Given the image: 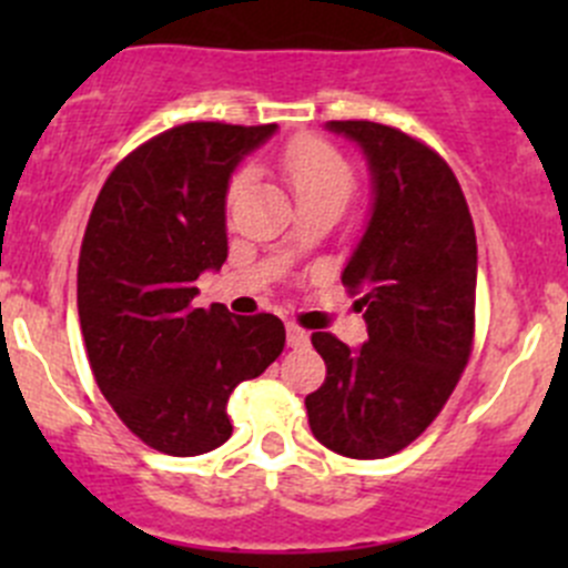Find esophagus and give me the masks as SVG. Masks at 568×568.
<instances>
[{
	"mask_svg": "<svg viewBox=\"0 0 568 568\" xmlns=\"http://www.w3.org/2000/svg\"><path fill=\"white\" fill-rule=\"evenodd\" d=\"M285 335H288L291 348H305L307 343H311V332H305L302 326H296V324L285 326Z\"/></svg>",
	"mask_w": 568,
	"mask_h": 568,
	"instance_id": "34e87169",
	"label": "esophagus"
}]
</instances>
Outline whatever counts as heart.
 Returning a JSON list of instances; mask_svg holds the SVG:
<instances>
[{
    "mask_svg": "<svg viewBox=\"0 0 568 568\" xmlns=\"http://www.w3.org/2000/svg\"><path fill=\"white\" fill-rule=\"evenodd\" d=\"M277 164L280 173L288 181L291 192H294L296 203H313V200H341V203H346L348 192H352V168L329 142L318 140V136L305 134L285 142ZM247 181L250 175L244 170L231 178V186H227L231 203L247 186Z\"/></svg>",
    "mask_w": 568,
    "mask_h": 568,
    "instance_id": "heart-1",
    "label": "heart"
}]
</instances>
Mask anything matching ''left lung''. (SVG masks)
Segmentation results:
<instances>
[{
  "label": "left lung",
  "instance_id": "obj_1",
  "mask_svg": "<svg viewBox=\"0 0 568 568\" xmlns=\"http://www.w3.org/2000/svg\"><path fill=\"white\" fill-rule=\"evenodd\" d=\"M371 173V214L341 280L368 326L352 348L313 332L326 379L305 398L313 437L382 459L420 437L454 393L475 329V227L454 170L428 145L371 120H329Z\"/></svg>",
  "mask_w": 568,
  "mask_h": 568
}]
</instances>
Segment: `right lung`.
Segmentation results:
<instances>
[{"mask_svg":"<svg viewBox=\"0 0 568 568\" xmlns=\"http://www.w3.org/2000/svg\"><path fill=\"white\" fill-rule=\"evenodd\" d=\"M274 131L175 125L112 170L90 214L77 280L90 368L120 420L162 454L227 443V398L285 346L272 313L192 305L200 274L227 257L231 175Z\"/></svg>","mask_w":568,"mask_h":568,"instance_id":"1","label":"right lung"}]
</instances>
